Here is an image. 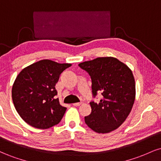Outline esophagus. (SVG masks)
Listing matches in <instances>:
<instances>
[{"mask_svg": "<svg viewBox=\"0 0 161 161\" xmlns=\"http://www.w3.org/2000/svg\"><path fill=\"white\" fill-rule=\"evenodd\" d=\"M81 104H82V103H81V102L74 103V104H73V106H75V107H79V106H80Z\"/></svg>", "mask_w": 161, "mask_h": 161, "instance_id": "obj_1", "label": "esophagus"}]
</instances>
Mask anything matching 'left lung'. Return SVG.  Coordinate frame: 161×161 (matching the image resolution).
Segmentation results:
<instances>
[{
  "label": "left lung",
  "mask_w": 161,
  "mask_h": 161,
  "mask_svg": "<svg viewBox=\"0 0 161 161\" xmlns=\"http://www.w3.org/2000/svg\"><path fill=\"white\" fill-rule=\"evenodd\" d=\"M81 69L92 79L93 97L101 92L98 103L92 101V112L85 116L86 125L98 133H108L125 120L133 106L136 84L132 72L125 64L111 57H97L81 63Z\"/></svg>",
  "instance_id": "1"
}]
</instances>
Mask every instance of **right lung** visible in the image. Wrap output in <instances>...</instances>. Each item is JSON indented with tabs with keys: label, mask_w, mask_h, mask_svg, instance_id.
Returning a JSON list of instances; mask_svg holds the SVG:
<instances>
[{
	"label": "right lung",
	"mask_w": 161,
	"mask_h": 161,
	"mask_svg": "<svg viewBox=\"0 0 161 161\" xmlns=\"http://www.w3.org/2000/svg\"><path fill=\"white\" fill-rule=\"evenodd\" d=\"M70 64L42 60L24 68L12 88L16 111L25 123L45 129L58 124L66 108L60 104L55 85Z\"/></svg>",
	"instance_id": "add662e5"
}]
</instances>
